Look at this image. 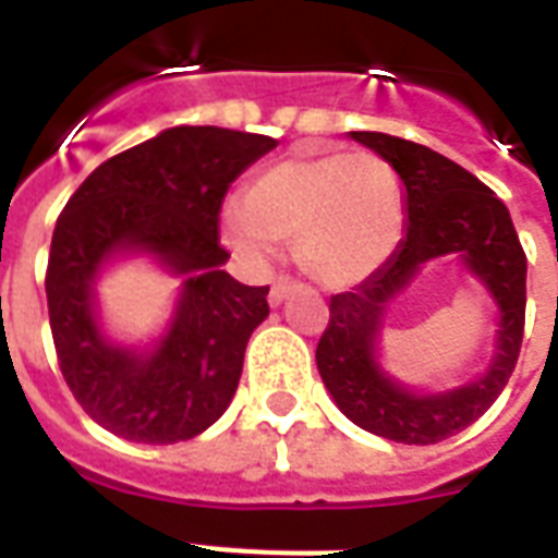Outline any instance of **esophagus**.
Wrapping results in <instances>:
<instances>
[{"label": "esophagus", "mask_w": 558, "mask_h": 558, "mask_svg": "<svg viewBox=\"0 0 558 558\" xmlns=\"http://www.w3.org/2000/svg\"><path fill=\"white\" fill-rule=\"evenodd\" d=\"M292 289H298V280L287 278V275H280V278L275 280V283H271V289H269V304L271 306L283 304Z\"/></svg>", "instance_id": "obj_1"}]
</instances>
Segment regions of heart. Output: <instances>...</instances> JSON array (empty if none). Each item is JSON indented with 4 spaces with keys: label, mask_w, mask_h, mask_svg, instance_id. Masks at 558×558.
Returning <instances> with one entry per match:
<instances>
[{
    "label": "heart",
    "mask_w": 558,
    "mask_h": 558,
    "mask_svg": "<svg viewBox=\"0 0 558 558\" xmlns=\"http://www.w3.org/2000/svg\"><path fill=\"white\" fill-rule=\"evenodd\" d=\"M405 187L376 153H301L263 170L226 214L234 248L263 257L295 243L301 269L324 287H350L376 271L402 240Z\"/></svg>",
    "instance_id": "heart-1"
}]
</instances>
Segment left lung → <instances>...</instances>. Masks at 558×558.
<instances>
[{
    "label": "left lung",
    "instance_id": "8db88e82",
    "mask_svg": "<svg viewBox=\"0 0 558 558\" xmlns=\"http://www.w3.org/2000/svg\"><path fill=\"white\" fill-rule=\"evenodd\" d=\"M353 138L397 168L408 193V231L381 269L330 298V322L315 362L336 405L365 432L405 446H432L484 416L510 381L524 339L527 254L507 205L469 170L397 135L353 133ZM442 253H460L502 306L499 350L484 380L451 395L416 398L378 371L372 348L384 304L425 259Z\"/></svg>",
    "mask_w": 558,
    "mask_h": 558
}]
</instances>
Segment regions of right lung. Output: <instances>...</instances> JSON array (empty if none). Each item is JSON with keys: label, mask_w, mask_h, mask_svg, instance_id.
Here are the masks:
<instances>
[{"label": "right lung", "mask_w": 558, "mask_h": 558, "mask_svg": "<svg viewBox=\"0 0 558 558\" xmlns=\"http://www.w3.org/2000/svg\"><path fill=\"white\" fill-rule=\"evenodd\" d=\"M275 144L222 126H173L98 165L60 210L46 269L51 339L65 385L107 432L153 446L191 440L234 397L245 344L269 315V287L222 271L219 208ZM121 247L192 275L178 322L147 357L107 345L90 313V280Z\"/></svg>", "instance_id": "1"}]
</instances>
